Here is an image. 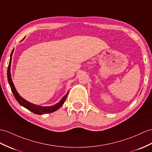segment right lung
<instances>
[{"mask_svg":"<svg viewBox=\"0 0 152 152\" xmlns=\"http://www.w3.org/2000/svg\"><path fill=\"white\" fill-rule=\"evenodd\" d=\"M13 50H12V53H11V55H10V60L8 67V72H7V74H8V80L10 88H11V90H12L14 97L16 99L18 102L19 103L21 106H24V108L28 109V110L31 111V112L34 113L35 114H38V115L52 113V112H55V111L58 110L59 108H61V106L64 104V102L66 101V98H67L68 93H67L64 96L63 98L61 100L60 102L52 106H41L33 104H31V103H30V102L26 101V100H24L23 98H22L20 97L19 94H18V92L17 91L15 88L14 84L12 82V77H11L10 66H11V61H12V55L13 54Z\"/></svg>","mask_w":152,"mask_h":152,"instance_id":"1","label":"right lung"}]
</instances>
